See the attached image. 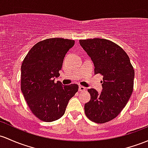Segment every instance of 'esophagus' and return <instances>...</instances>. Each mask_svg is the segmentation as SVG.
Segmentation results:
<instances>
[{"label":"esophagus","mask_w":148,"mask_h":148,"mask_svg":"<svg viewBox=\"0 0 148 148\" xmlns=\"http://www.w3.org/2000/svg\"><path fill=\"white\" fill-rule=\"evenodd\" d=\"M85 90H86V88H85V87L82 86V85H80V86H79V91L80 92H84Z\"/></svg>","instance_id":"1"}]
</instances>
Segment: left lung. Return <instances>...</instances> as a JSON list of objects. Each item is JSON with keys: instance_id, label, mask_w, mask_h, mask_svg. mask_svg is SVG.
Masks as SVG:
<instances>
[{"instance_id": "8db88e82", "label": "left lung", "mask_w": 148, "mask_h": 148, "mask_svg": "<svg viewBox=\"0 0 148 148\" xmlns=\"http://www.w3.org/2000/svg\"><path fill=\"white\" fill-rule=\"evenodd\" d=\"M91 58L95 73L103 75L102 92L89 89L90 101L85 113L92 121L104 123L117 116L128 103L133 90L135 72L130 58L121 47L108 39L80 40Z\"/></svg>"}]
</instances>
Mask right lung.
<instances>
[{
  "mask_svg": "<svg viewBox=\"0 0 148 148\" xmlns=\"http://www.w3.org/2000/svg\"><path fill=\"white\" fill-rule=\"evenodd\" d=\"M74 40L51 38L36 43L25 56L21 66V90L35 116L46 122L62 117L78 85L54 82L60 75L66 53Z\"/></svg>",
  "mask_w": 148,
  "mask_h": 148,
  "instance_id": "obj_1",
  "label": "right lung"
}]
</instances>
